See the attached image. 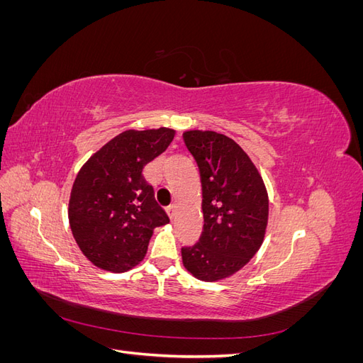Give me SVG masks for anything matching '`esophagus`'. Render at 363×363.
Wrapping results in <instances>:
<instances>
[{
    "mask_svg": "<svg viewBox=\"0 0 363 363\" xmlns=\"http://www.w3.org/2000/svg\"><path fill=\"white\" fill-rule=\"evenodd\" d=\"M167 212H168V216H169L171 219H174L175 215H177V206H175V204L169 206V207L167 208Z\"/></svg>",
    "mask_w": 363,
    "mask_h": 363,
    "instance_id": "34e87169",
    "label": "esophagus"
}]
</instances>
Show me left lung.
I'll return each mask as SVG.
<instances>
[{
    "label": "left lung",
    "instance_id": "obj_1",
    "mask_svg": "<svg viewBox=\"0 0 363 363\" xmlns=\"http://www.w3.org/2000/svg\"><path fill=\"white\" fill-rule=\"evenodd\" d=\"M183 139L200 168L204 218L199 244L182 248L183 265L195 279L218 281L259 251L268 225V192L233 139L211 130L184 131Z\"/></svg>",
    "mask_w": 363,
    "mask_h": 363
}]
</instances>
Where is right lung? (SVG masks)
Returning a JSON list of instances; mask_svg holds the SVG:
<instances>
[{
    "label": "right lung",
    "mask_w": 363,
    "mask_h": 363,
    "mask_svg": "<svg viewBox=\"0 0 363 363\" xmlns=\"http://www.w3.org/2000/svg\"><path fill=\"white\" fill-rule=\"evenodd\" d=\"M175 130H125L87 160L74 180L72 236L95 267L128 271L145 257L156 227L169 223L147 183L145 164L169 147Z\"/></svg>",
    "instance_id": "obj_1"
}]
</instances>
